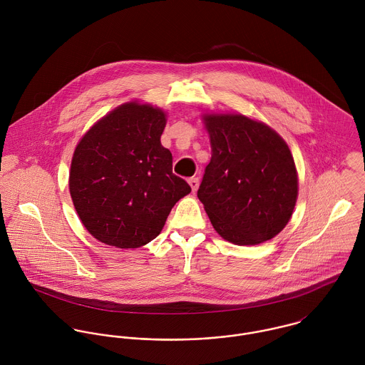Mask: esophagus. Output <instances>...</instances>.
Segmentation results:
<instances>
[{
    "instance_id": "obj_1",
    "label": "esophagus",
    "mask_w": 365,
    "mask_h": 365,
    "mask_svg": "<svg viewBox=\"0 0 365 365\" xmlns=\"http://www.w3.org/2000/svg\"><path fill=\"white\" fill-rule=\"evenodd\" d=\"M188 184L191 185V190L192 192H195L198 190V185H200V178L198 177H192L188 180Z\"/></svg>"
}]
</instances>
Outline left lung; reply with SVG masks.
Here are the masks:
<instances>
[{"label": "left lung", "instance_id": "left-lung-1", "mask_svg": "<svg viewBox=\"0 0 365 365\" xmlns=\"http://www.w3.org/2000/svg\"><path fill=\"white\" fill-rule=\"evenodd\" d=\"M212 157L198 198L227 242L255 246L277 236L298 198V174L285 140L245 115H204Z\"/></svg>", "mask_w": 365, "mask_h": 365}]
</instances>
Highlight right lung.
I'll return each mask as SVG.
<instances>
[{"label":"right lung","instance_id":"right-lung-1","mask_svg":"<svg viewBox=\"0 0 365 365\" xmlns=\"http://www.w3.org/2000/svg\"><path fill=\"white\" fill-rule=\"evenodd\" d=\"M165 113L128 103L100 119L77 145L70 195L83 225L100 242L136 249L160 235L171 208L191 192L161 146Z\"/></svg>","mask_w":365,"mask_h":365}]
</instances>
